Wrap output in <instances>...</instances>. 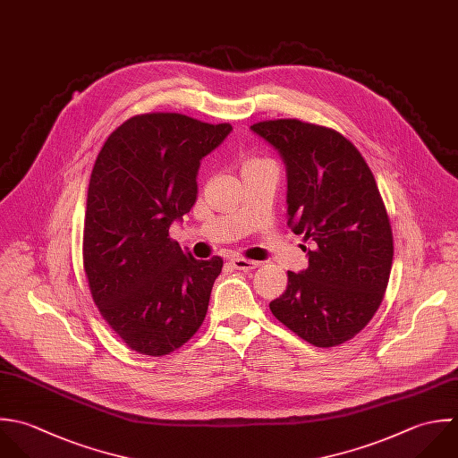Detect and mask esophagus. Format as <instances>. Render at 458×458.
Masks as SVG:
<instances>
[{"label": "esophagus", "mask_w": 458, "mask_h": 458, "mask_svg": "<svg viewBox=\"0 0 458 458\" xmlns=\"http://www.w3.org/2000/svg\"><path fill=\"white\" fill-rule=\"evenodd\" d=\"M230 264L233 266V269L237 271H250V269H257L260 266V262L257 260H250V259H244V257H233L230 260Z\"/></svg>", "instance_id": "esophagus-1"}]
</instances>
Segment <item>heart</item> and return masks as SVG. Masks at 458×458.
Wrapping results in <instances>:
<instances>
[{"label":"heart","instance_id":"obj_1","mask_svg":"<svg viewBox=\"0 0 458 458\" xmlns=\"http://www.w3.org/2000/svg\"><path fill=\"white\" fill-rule=\"evenodd\" d=\"M257 162H262V160H257V158H250L244 162V165H250V164H257Z\"/></svg>","mask_w":458,"mask_h":458}]
</instances>
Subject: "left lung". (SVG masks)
Wrapping results in <instances>:
<instances>
[{"instance_id":"obj_1","label":"left lung","mask_w":458,"mask_h":458,"mask_svg":"<svg viewBox=\"0 0 458 458\" xmlns=\"http://www.w3.org/2000/svg\"><path fill=\"white\" fill-rule=\"evenodd\" d=\"M251 130L287 167V225L312 242L309 267L289 271L273 316L318 348L353 339L378 310L393 266V230L377 180L339 131L300 119ZM307 250V248H305Z\"/></svg>"}]
</instances>
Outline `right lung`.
Instances as JSON below:
<instances>
[{
	"instance_id": "add662e5",
	"label": "right lung",
	"mask_w": 458,
	"mask_h": 458,
	"mask_svg": "<svg viewBox=\"0 0 458 458\" xmlns=\"http://www.w3.org/2000/svg\"><path fill=\"white\" fill-rule=\"evenodd\" d=\"M232 124L140 114L105 140L92 167L83 269L99 314L140 355L162 357L201 327L223 259L196 260L169 237L198 194L199 160Z\"/></svg>"
}]
</instances>
